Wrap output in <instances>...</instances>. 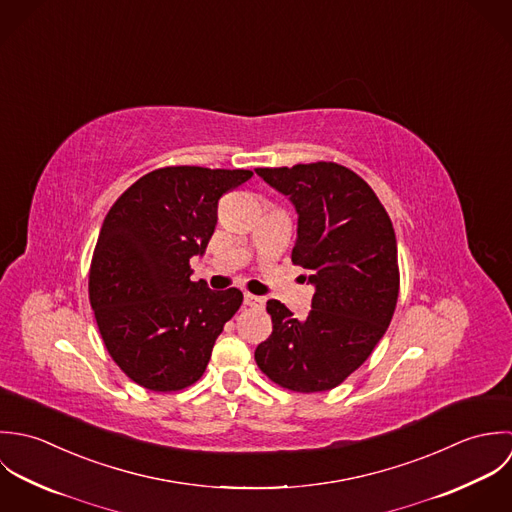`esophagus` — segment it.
<instances>
[{
  "label": "esophagus",
  "instance_id": "obj_1",
  "mask_svg": "<svg viewBox=\"0 0 512 512\" xmlns=\"http://www.w3.org/2000/svg\"><path fill=\"white\" fill-rule=\"evenodd\" d=\"M245 305H247V307L263 308L265 307V299H263V297H255V295L245 293Z\"/></svg>",
  "mask_w": 512,
  "mask_h": 512
}]
</instances>
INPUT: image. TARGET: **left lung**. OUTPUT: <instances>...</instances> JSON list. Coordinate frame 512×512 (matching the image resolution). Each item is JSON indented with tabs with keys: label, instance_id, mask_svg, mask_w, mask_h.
<instances>
[{
	"label": "left lung",
	"instance_id": "8db88e82",
	"mask_svg": "<svg viewBox=\"0 0 512 512\" xmlns=\"http://www.w3.org/2000/svg\"><path fill=\"white\" fill-rule=\"evenodd\" d=\"M297 213L293 263L314 287L305 320L271 299V336L255 350L261 372L281 388L332 390L358 370L394 316L400 293L392 219L374 190L334 162L257 168Z\"/></svg>",
	"mask_w": 512,
	"mask_h": 512
}]
</instances>
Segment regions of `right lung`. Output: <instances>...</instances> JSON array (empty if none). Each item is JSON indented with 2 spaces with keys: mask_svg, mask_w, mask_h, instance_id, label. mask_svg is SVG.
Instances as JSON below:
<instances>
[{
  "mask_svg": "<svg viewBox=\"0 0 512 512\" xmlns=\"http://www.w3.org/2000/svg\"><path fill=\"white\" fill-rule=\"evenodd\" d=\"M251 170L170 166L134 182L108 209L89 273V299L118 368L152 392H178L204 376L239 289L190 281L223 194Z\"/></svg>",
  "mask_w": 512,
  "mask_h": 512,
  "instance_id": "obj_1",
  "label": "right lung"
}]
</instances>
